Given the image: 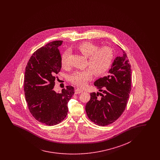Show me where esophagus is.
Wrapping results in <instances>:
<instances>
[{
    "label": "esophagus",
    "mask_w": 160,
    "mask_h": 160,
    "mask_svg": "<svg viewBox=\"0 0 160 160\" xmlns=\"http://www.w3.org/2000/svg\"><path fill=\"white\" fill-rule=\"evenodd\" d=\"M83 92V90H82V89H80V88H77V89H76L75 90V94H80V93H81V92Z\"/></svg>",
    "instance_id": "1"
}]
</instances>
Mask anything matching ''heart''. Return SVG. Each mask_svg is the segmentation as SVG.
<instances>
[{
    "instance_id": "b5f03b06",
    "label": "heart",
    "mask_w": 160,
    "mask_h": 160,
    "mask_svg": "<svg viewBox=\"0 0 160 160\" xmlns=\"http://www.w3.org/2000/svg\"><path fill=\"white\" fill-rule=\"evenodd\" d=\"M78 50L87 58V66L89 68L77 70L70 76L71 82L78 87H84L92 77V72L99 76L106 73L110 68L113 60V52L111 48L98 47L90 42H84L78 46ZM68 52H64L61 56L63 68L68 66Z\"/></svg>"
}]
</instances>
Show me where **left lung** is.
Wrapping results in <instances>:
<instances>
[{
  "label": "left lung",
  "mask_w": 160,
  "mask_h": 160,
  "mask_svg": "<svg viewBox=\"0 0 160 160\" xmlns=\"http://www.w3.org/2000/svg\"><path fill=\"white\" fill-rule=\"evenodd\" d=\"M121 50L122 55L114 60L106 76L94 82L102 92H91L90 100L86 106L88 118L98 126H107L117 120L124 111L129 98L131 65L125 52Z\"/></svg>",
  "instance_id": "8db88e82"
}]
</instances>
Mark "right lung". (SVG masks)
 I'll list each match as a JSON object with an SVG mask.
<instances>
[{
    "mask_svg": "<svg viewBox=\"0 0 160 160\" xmlns=\"http://www.w3.org/2000/svg\"><path fill=\"white\" fill-rule=\"evenodd\" d=\"M63 41H53L37 50L26 66L24 91L29 111L38 121L46 125L60 123L68 115V104L74 87L67 86L62 92L53 89L56 75L62 68L58 46Z\"/></svg>",
    "mask_w": 160,
    "mask_h": 160,
    "instance_id": "add662e5",
    "label": "right lung"
}]
</instances>
